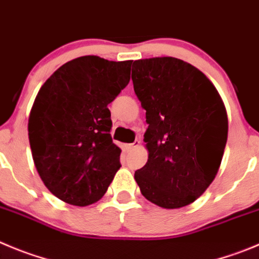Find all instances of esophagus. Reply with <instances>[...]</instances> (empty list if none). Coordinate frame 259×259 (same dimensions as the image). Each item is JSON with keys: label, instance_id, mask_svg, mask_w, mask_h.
<instances>
[{"label": "esophagus", "instance_id": "esophagus-1", "mask_svg": "<svg viewBox=\"0 0 259 259\" xmlns=\"http://www.w3.org/2000/svg\"><path fill=\"white\" fill-rule=\"evenodd\" d=\"M139 146H141V141H138V139H137L134 143L127 144V149H129V151H133V149H137Z\"/></svg>", "mask_w": 259, "mask_h": 259}]
</instances>
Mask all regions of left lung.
Masks as SVG:
<instances>
[{
	"instance_id": "1",
	"label": "left lung",
	"mask_w": 259,
	"mask_h": 259,
	"mask_svg": "<svg viewBox=\"0 0 259 259\" xmlns=\"http://www.w3.org/2000/svg\"><path fill=\"white\" fill-rule=\"evenodd\" d=\"M132 80L148 124V161L135 171L144 197L180 208L206 192L219 171L228 141V115L213 84L175 57L133 62Z\"/></svg>"
}]
</instances>
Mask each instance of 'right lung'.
I'll use <instances>...</instances> for the list:
<instances>
[{
  "mask_svg": "<svg viewBox=\"0 0 259 259\" xmlns=\"http://www.w3.org/2000/svg\"><path fill=\"white\" fill-rule=\"evenodd\" d=\"M130 67L132 61L78 57L35 97L28 122L34 165L47 189L69 204L100 200L121 167L107 106L129 84Z\"/></svg>",
  "mask_w": 259,
  "mask_h": 259,
  "instance_id": "1",
  "label": "right lung"
}]
</instances>
